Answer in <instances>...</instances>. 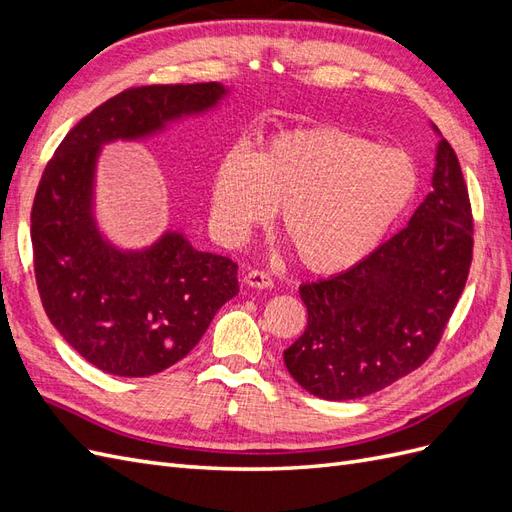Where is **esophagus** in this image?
<instances>
[{
  "mask_svg": "<svg viewBox=\"0 0 512 512\" xmlns=\"http://www.w3.org/2000/svg\"><path fill=\"white\" fill-rule=\"evenodd\" d=\"M245 284L250 286V288H258V290H267V288H271L273 286V280L269 277V273H265V271H258V269H254V271H250L245 275Z\"/></svg>",
  "mask_w": 512,
  "mask_h": 512,
  "instance_id": "esophagus-1",
  "label": "esophagus"
}]
</instances>
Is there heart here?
<instances>
[{
    "mask_svg": "<svg viewBox=\"0 0 512 512\" xmlns=\"http://www.w3.org/2000/svg\"><path fill=\"white\" fill-rule=\"evenodd\" d=\"M418 192V168L401 149L318 126L275 134L258 153L232 147L215 166L211 220L243 241L280 209L299 265L333 275L361 265Z\"/></svg>",
    "mask_w": 512,
    "mask_h": 512,
    "instance_id": "obj_1",
    "label": "heart"
}]
</instances>
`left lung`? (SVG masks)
I'll list each match as a JSON object with an SVG mask.
<instances>
[{
  "label": "left lung",
  "instance_id": "8db88e82",
  "mask_svg": "<svg viewBox=\"0 0 512 512\" xmlns=\"http://www.w3.org/2000/svg\"><path fill=\"white\" fill-rule=\"evenodd\" d=\"M440 136L431 192L408 226L344 273L299 288L307 329L284 363L307 393L359 399L421 367L468 280L472 209L453 147Z\"/></svg>",
  "mask_w": 512,
  "mask_h": 512
}]
</instances>
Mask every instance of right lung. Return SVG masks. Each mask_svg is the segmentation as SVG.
<instances>
[{
  "instance_id": "right-lung-1",
  "label": "right lung",
  "mask_w": 512,
  "mask_h": 512,
  "mask_svg": "<svg viewBox=\"0 0 512 512\" xmlns=\"http://www.w3.org/2000/svg\"><path fill=\"white\" fill-rule=\"evenodd\" d=\"M228 94L222 83L121 91L76 123L44 168L32 209L40 299L61 337L106 374L145 378L181 361L239 282L235 262L196 250L181 230L141 250L108 239L96 218L102 147L147 141Z\"/></svg>"
}]
</instances>
